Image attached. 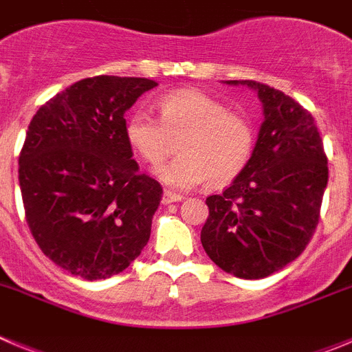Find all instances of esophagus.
Wrapping results in <instances>:
<instances>
[{
	"mask_svg": "<svg viewBox=\"0 0 352 352\" xmlns=\"http://www.w3.org/2000/svg\"><path fill=\"white\" fill-rule=\"evenodd\" d=\"M183 199V195L176 194V192H170V190H166L164 192V195H162V203L164 204H170V203H179Z\"/></svg>",
	"mask_w": 352,
	"mask_h": 352,
	"instance_id": "esophagus-1",
	"label": "esophagus"
}]
</instances>
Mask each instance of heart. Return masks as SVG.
Listing matches in <instances>:
<instances>
[{
  "mask_svg": "<svg viewBox=\"0 0 352 352\" xmlns=\"http://www.w3.org/2000/svg\"><path fill=\"white\" fill-rule=\"evenodd\" d=\"M157 105L160 120L144 109L126 118L125 138L151 166L162 164L173 151L174 141H182V157L155 169L160 182L178 190L204 182L223 186L247 169L257 144V129L250 116L190 88L166 93Z\"/></svg>",
  "mask_w": 352,
  "mask_h": 352,
  "instance_id": "obj_1",
  "label": "heart"
}]
</instances>
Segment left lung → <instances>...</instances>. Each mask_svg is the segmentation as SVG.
Listing matches in <instances>:
<instances>
[{"label": "left lung", "mask_w": 352, "mask_h": 352, "mask_svg": "<svg viewBox=\"0 0 352 352\" xmlns=\"http://www.w3.org/2000/svg\"><path fill=\"white\" fill-rule=\"evenodd\" d=\"M256 89L263 116L254 157L220 195H210L201 243L219 268L264 278L296 259L319 223L328 158L312 114L257 80H226Z\"/></svg>", "instance_id": "left-lung-1"}]
</instances>
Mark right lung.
Masks as SVG:
<instances>
[{
  "instance_id": "add662e5",
  "label": "right lung",
  "mask_w": 352,
  "mask_h": 352,
  "mask_svg": "<svg viewBox=\"0 0 352 352\" xmlns=\"http://www.w3.org/2000/svg\"><path fill=\"white\" fill-rule=\"evenodd\" d=\"M155 86L88 77L45 102L28 126L19 155L26 222L40 250L84 280L129 268L151 234L162 186L139 173L125 113Z\"/></svg>"
}]
</instances>
